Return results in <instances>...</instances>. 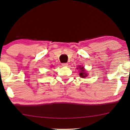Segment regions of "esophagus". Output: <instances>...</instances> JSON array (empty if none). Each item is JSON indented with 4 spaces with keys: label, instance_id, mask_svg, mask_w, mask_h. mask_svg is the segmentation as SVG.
<instances>
[{
    "label": "esophagus",
    "instance_id": "esophagus-1",
    "mask_svg": "<svg viewBox=\"0 0 130 130\" xmlns=\"http://www.w3.org/2000/svg\"><path fill=\"white\" fill-rule=\"evenodd\" d=\"M68 66V63H62V66L63 67H67Z\"/></svg>",
    "mask_w": 130,
    "mask_h": 130
}]
</instances>
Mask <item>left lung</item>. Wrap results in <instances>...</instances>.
Listing matches in <instances>:
<instances>
[{
	"label": "left lung",
	"instance_id": "8db88e82",
	"mask_svg": "<svg viewBox=\"0 0 130 130\" xmlns=\"http://www.w3.org/2000/svg\"><path fill=\"white\" fill-rule=\"evenodd\" d=\"M77 69L79 70V76H81V78H85L88 76V74H87V72H86V70H85L84 67H83V66H78V68H77Z\"/></svg>",
	"mask_w": 130,
	"mask_h": 130
}]
</instances>
